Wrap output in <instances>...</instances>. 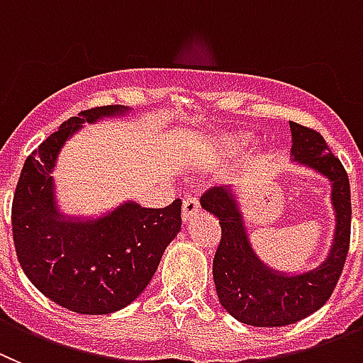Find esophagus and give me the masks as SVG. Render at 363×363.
Segmentation results:
<instances>
[{
  "label": "esophagus",
  "instance_id": "34e87169",
  "mask_svg": "<svg viewBox=\"0 0 363 363\" xmlns=\"http://www.w3.org/2000/svg\"><path fill=\"white\" fill-rule=\"evenodd\" d=\"M199 210H201V204H199L197 195L188 194L182 199V220H189Z\"/></svg>",
  "mask_w": 363,
  "mask_h": 363
}]
</instances>
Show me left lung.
Segmentation results:
<instances>
[{
    "instance_id": "8db88e82",
    "label": "left lung",
    "mask_w": 363,
    "mask_h": 363,
    "mask_svg": "<svg viewBox=\"0 0 363 363\" xmlns=\"http://www.w3.org/2000/svg\"><path fill=\"white\" fill-rule=\"evenodd\" d=\"M295 161L316 169L333 182L336 233L328 260L300 275H279L253 253L242 215L233 194L211 186L201 195V206L220 224V242L213 259V280L218 302L233 318L257 328L295 324L320 309L333 295L347 259L351 240V189L340 159L335 157L316 130L289 123Z\"/></svg>"
}]
</instances>
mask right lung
<instances>
[{
  "mask_svg": "<svg viewBox=\"0 0 363 363\" xmlns=\"http://www.w3.org/2000/svg\"><path fill=\"white\" fill-rule=\"evenodd\" d=\"M125 110L108 104L65 121L27 157L12 201V235L21 269L47 298L81 315H108L133 302L181 231V199L166 208L126 202L88 222L61 220L55 210L50 172L61 146L83 123Z\"/></svg>",
  "mask_w": 363,
  "mask_h": 363,
  "instance_id": "1",
  "label": "right lung"
}]
</instances>
